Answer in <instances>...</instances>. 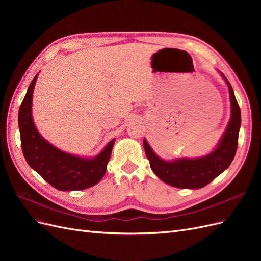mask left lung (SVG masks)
<instances>
[{
  "label": "left lung",
  "instance_id": "1",
  "mask_svg": "<svg viewBox=\"0 0 261 261\" xmlns=\"http://www.w3.org/2000/svg\"><path fill=\"white\" fill-rule=\"evenodd\" d=\"M228 86L231 98V120L220 144L210 154L197 159H178L167 162L156 156L144 139L146 155L154 174L165 183L177 188H201L220 175L232 163L239 144L241 109L234 96L232 86L222 74Z\"/></svg>",
  "mask_w": 261,
  "mask_h": 261
}]
</instances>
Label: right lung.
<instances>
[{
  "label": "right lung",
  "instance_id": "obj_1",
  "mask_svg": "<svg viewBox=\"0 0 261 261\" xmlns=\"http://www.w3.org/2000/svg\"><path fill=\"white\" fill-rule=\"evenodd\" d=\"M37 76L38 74L30 83L18 112L21 150L27 163L59 191H82L96 185L106 174L114 139L93 159L65 153L44 140L31 116V101Z\"/></svg>",
  "mask_w": 261,
  "mask_h": 261
}]
</instances>
